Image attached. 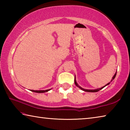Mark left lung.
<instances>
[{
    "label": "left lung",
    "instance_id": "8db88e82",
    "mask_svg": "<svg viewBox=\"0 0 130 130\" xmlns=\"http://www.w3.org/2000/svg\"><path fill=\"white\" fill-rule=\"evenodd\" d=\"M116 72H116V73H115V74H114V76L112 77V80H111V82L112 81L114 78H115V77H116ZM110 82V83H111ZM110 83H108V84H107L106 85H105V86H104V87H102V88H98V89H84V88H83L82 87H81L80 86H79V85H78V84H77V83L76 82V76H75V79H74V83H75V85H76L77 87H78L80 89H81V90H83V91H85V92H98V91H99L100 90H101V89H102L103 88H104L105 86H107V85H109V84H110Z\"/></svg>",
    "mask_w": 130,
    "mask_h": 130
}]
</instances>
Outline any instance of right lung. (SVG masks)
Returning <instances> with one entry per match:
<instances>
[{"label": "right lung", "mask_w": 130, "mask_h": 130, "mask_svg": "<svg viewBox=\"0 0 130 130\" xmlns=\"http://www.w3.org/2000/svg\"><path fill=\"white\" fill-rule=\"evenodd\" d=\"M51 89H47V90H40V91H37V90H30L32 92H36V93H45V92H46L49 91L50 90H51Z\"/></svg>", "instance_id": "right-lung-1"}]
</instances>
